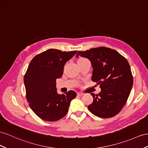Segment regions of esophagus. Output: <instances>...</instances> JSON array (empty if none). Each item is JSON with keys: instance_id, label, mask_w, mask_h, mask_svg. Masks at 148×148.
Masks as SVG:
<instances>
[{"instance_id": "esophagus-1", "label": "esophagus", "mask_w": 148, "mask_h": 148, "mask_svg": "<svg viewBox=\"0 0 148 148\" xmlns=\"http://www.w3.org/2000/svg\"><path fill=\"white\" fill-rule=\"evenodd\" d=\"M77 94L78 96H82V95H84V93L81 92H78L77 93Z\"/></svg>"}]
</instances>
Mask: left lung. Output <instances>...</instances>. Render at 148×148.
I'll return each mask as SVG.
<instances>
[{
  "mask_svg": "<svg viewBox=\"0 0 148 148\" xmlns=\"http://www.w3.org/2000/svg\"><path fill=\"white\" fill-rule=\"evenodd\" d=\"M80 56L88 58L92 66V81L100 84L98 94L90 93L93 102L88 106L89 111L101 118L117 114L130 96L133 85V77L127 59L114 49L100 47L79 51Z\"/></svg>",
  "mask_w": 148,
  "mask_h": 148,
  "instance_id": "left-lung-1",
  "label": "left lung"
}]
</instances>
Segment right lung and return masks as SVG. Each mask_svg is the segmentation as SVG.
<instances>
[{"mask_svg": "<svg viewBox=\"0 0 148 148\" xmlns=\"http://www.w3.org/2000/svg\"><path fill=\"white\" fill-rule=\"evenodd\" d=\"M50 49L37 54L30 62L24 75L26 99L29 106L40 119L58 121L69 111L76 92H57L56 79L61 77L64 66L76 53Z\"/></svg>", "mask_w": 148, "mask_h": 148, "instance_id": "add662e5", "label": "right lung"}]
</instances>
